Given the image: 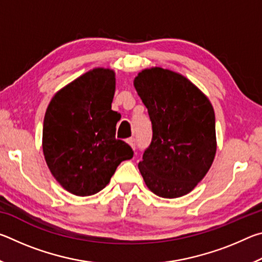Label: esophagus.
<instances>
[{"mask_svg": "<svg viewBox=\"0 0 262 262\" xmlns=\"http://www.w3.org/2000/svg\"><path fill=\"white\" fill-rule=\"evenodd\" d=\"M127 143L129 144L133 149H135V140L134 139H128Z\"/></svg>", "mask_w": 262, "mask_h": 262, "instance_id": "1", "label": "esophagus"}]
</instances>
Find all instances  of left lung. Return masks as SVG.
Segmentation results:
<instances>
[{"instance_id": "1", "label": "left lung", "mask_w": 262, "mask_h": 262, "mask_svg": "<svg viewBox=\"0 0 262 262\" xmlns=\"http://www.w3.org/2000/svg\"><path fill=\"white\" fill-rule=\"evenodd\" d=\"M148 108L152 141L139 163L145 185L158 196H184L205 178L214 162L215 112L208 97L183 75L161 67L134 79Z\"/></svg>"}]
</instances>
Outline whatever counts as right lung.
<instances>
[{
	"label": "right lung",
	"mask_w": 262,
	"mask_h": 262,
	"mask_svg": "<svg viewBox=\"0 0 262 262\" xmlns=\"http://www.w3.org/2000/svg\"><path fill=\"white\" fill-rule=\"evenodd\" d=\"M115 73L95 68L53 96L42 128V151L51 173L77 196L105 188L119 164L133 157L115 139L120 114L112 110Z\"/></svg>",
	"instance_id": "add662e5"
}]
</instances>
